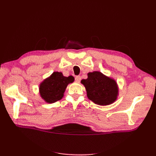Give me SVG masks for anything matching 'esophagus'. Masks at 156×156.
I'll list each match as a JSON object with an SVG mask.
<instances>
[{"label":"esophagus","mask_w":156,"mask_h":156,"mask_svg":"<svg viewBox=\"0 0 156 156\" xmlns=\"http://www.w3.org/2000/svg\"><path fill=\"white\" fill-rule=\"evenodd\" d=\"M75 80L76 82H80L81 80V77L80 76H77L75 77Z\"/></svg>","instance_id":"1"}]
</instances>
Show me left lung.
<instances>
[{"mask_svg":"<svg viewBox=\"0 0 156 156\" xmlns=\"http://www.w3.org/2000/svg\"><path fill=\"white\" fill-rule=\"evenodd\" d=\"M87 75L88 78L82 80L81 83L85 87L89 100L100 105H108L115 101L118 90L114 80L99 72Z\"/></svg>","mask_w":156,"mask_h":156,"instance_id":"obj_1","label":"left lung"}]
</instances>
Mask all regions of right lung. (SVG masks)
<instances>
[{"label": "right lung", "instance_id": "obj_1", "mask_svg": "<svg viewBox=\"0 0 156 156\" xmlns=\"http://www.w3.org/2000/svg\"><path fill=\"white\" fill-rule=\"evenodd\" d=\"M73 81L74 78L72 76L65 77L61 72H54L41 84V96L47 102L54 103L62 98L68 84Z\"/></svg>", "mask_w": 156, "mask_h": 156}]
</instances>
